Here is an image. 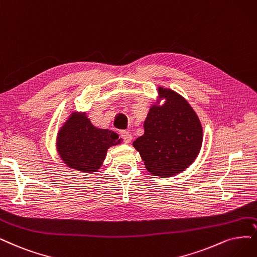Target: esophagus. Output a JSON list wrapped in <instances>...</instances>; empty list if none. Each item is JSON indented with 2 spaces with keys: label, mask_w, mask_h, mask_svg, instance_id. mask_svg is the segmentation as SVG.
<instances>
[{
  "label": "esophagus",
  "mask_w": 257,
  "mask_h": 257,
  "mask_svg": "<svg viewBox=\"0 0 257 257\" xmlns=\"http://www.w3.org/2000/svg\"><path fill=\"white\" fill-rule=\"evenodd\" d=\"M119 136H120V138L123 140V142H125V143H130V142L132 141V136L130 135L129 131L122 130V131H120Z\"/></svg>",
  "instance_id": "1"
}]
</instances>
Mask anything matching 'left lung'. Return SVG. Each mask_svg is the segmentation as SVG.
<instances>
[{
    "instance_id": "8db88e82",
    "label": "left lung",
    "mask_w": 257,
    "mask_h": 257,
    "mask_svg": "<svg viewBox=\"0 0 257 257\" xmlns=\"http://www.w3.org/2000/svg\"><path fill=\"white\" fill-rule=\"evenodd\" d=\"M162 106L154 104L144 121V135L135 148L153 176L172 177L182 173L201 149L203 132L196 112L185 98L170 89L159 88Z\"/></svg>"
}]
</instances>
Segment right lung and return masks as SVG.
Returning a JSON list of instances; mask_svg holds the SVG:
<instances>
[{"instance_id": "add662e5", "label": "right lung", "mask_w": 257, "mask_h": 257, "mask_svg": "<svg viewBox=\"0 0 257 257\" xmlns=\"http://www.w3.org/2000/svg\"><path fill=\"white\" fill-rule=\"evenodd\" d=\"M111 130L94 127L85 113H72L58 132L57 150L72 169L94 173L100 168L109 147L119 144Z\"/></svg>"}]
</instances>
